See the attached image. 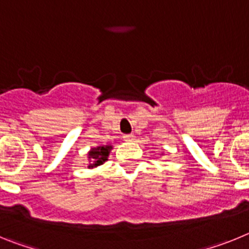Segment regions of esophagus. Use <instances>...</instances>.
Returning <instances> with one entry per match:
<instances>
[{"label": "esophagus", "mask_w": 249, "mask_h": 249, "mask_svg": "<svg viewBox=\"0 0 249 249\" xmlns=\"http://www.w3.org/2000/svg\"><path fill=\"white\" fill-rule=\"evenodd\" d=\"M133 138H135V136H133V135H124V136H123V140L128 141V142H129V141H133Z\"/></svg>", "instance_id": "obj_1"}]
</instances>
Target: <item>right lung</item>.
Wrapping results in <instances>:
<instances>
[{"label": "right lung", "instance_id": "right-lung-1", "mask_svg": "<svg viewBox=\"0 0 249 249\" xmlns=\"http://www.w3.org/2000/svg\"><path fill=\"white\" fill-rule=\"evenodd\" d=\"M113 146L112 144H106V146H98L91 148L89 152V168H96V167L101 166L108 160L109 152L112 151Z\"/></svg>", "mask_w": 249, "mask_h": 249}]
</instances>
